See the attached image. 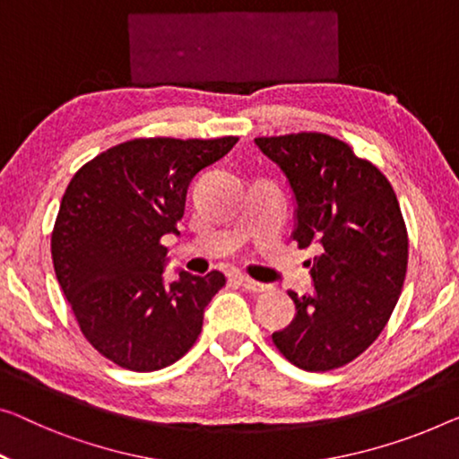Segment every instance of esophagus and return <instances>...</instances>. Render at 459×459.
<instances>
[{"instance_id": "34e87169", "label": "esophagus", "mask_w": 459, "mask_h": 459, "mask_svg": "<svg viewBox=\"0 0 459 459\" xmlns=\"http://www.w3.org/2000/svg\"><path fill=\"white\" fill-rule=\"evenodd\" d=\"M237 280H238V284H241L243 289L249 290V292H265V290H268V284L255 282V280H251L247 276H237Z\"/></svg>"}]
</instances>
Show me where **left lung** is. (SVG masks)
Returning a JSON list of instances; mask_svg holds the SVG:
<instances>
[{
	"mask_svg": "<svg viewBox=\"0 0 459 459\" xmlns=\"http://www.w3.org/2000/svg\"><path fill=\"white\" fill-rule=\"evenodd\" d=\"M295 195L292 238L313 257V295L295 300L297 316L272 340L305 371L344 367L377 340L398 303L408 268V232L385 175L325 134L255 138Z\"/></svg>",
	"mask_w": 459,
	"mask_h": 459,
	"instance_id": "left-lung-1",
	"label": "left lung"
}]
</instances>
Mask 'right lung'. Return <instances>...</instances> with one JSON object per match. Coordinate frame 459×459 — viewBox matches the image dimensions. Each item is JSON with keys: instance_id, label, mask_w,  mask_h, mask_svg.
<instances>
[{"instance_id": "1", "label": "right lung", "mask_w": 459, "mask_h": 459, "mask_svg": "<svg viewBox=\"0 0 459 459\" xmlns=\"http://www.w3.org/2000/svg\"><path fill=\"white\" fill-rule=\"evenodd\" d=\"M238 138H140L86 162L67 186L51 235L57 282L86 340L129 371L179 360L202 332L224 273L179 270L167 282L164 235H179L187 187Z\"/></svg>"}]
</instances>
